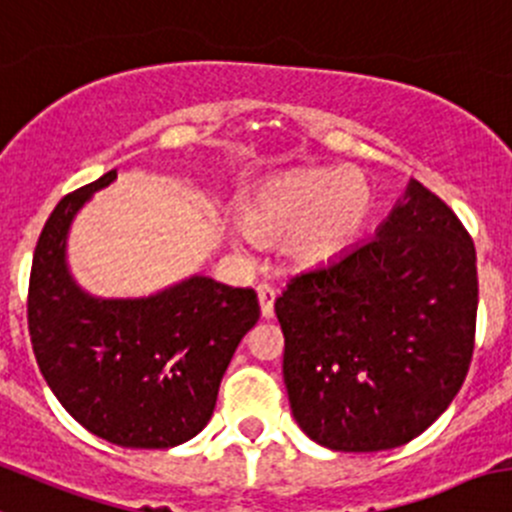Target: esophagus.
<instances>
[{
    "label": "esophagus",
    "instance_id": "obj_1",
    "mask_svg": "<svg viewBox=\"0 0 512 512\" xmlns=\"http://www.w3.org/2000/svg\"><path fill=\"white\" fill-rule=\"evenodd\" d=\"M257 300H260L262 317H267V320H270V317L275 315V290L262 282V285H257Z\"/></svg>",
    "mask_w": 512,
    "mask_h": 512
}]
</instances>
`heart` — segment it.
Listing matches in <instances>:
<instances>
[{
  "instance_id": "obj_1",
  "label": "heart",
  "mask_w": 512,
  "mask_h": 512,
  "mask_svg": "<svg viewBox=\"0 0 512 512\" xmlns=\"http://www.w3.org/2000/svg\"><path fill=\"white\" fill-rule=\"evenodd\" d=\"M372 190L357 172L295 170L270 180L245 207L242 225L255 240H282L292 262L325 265L360 237Z\"/></svg>"
}]
</instances>
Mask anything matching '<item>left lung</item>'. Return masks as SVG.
<instances>
[{
    "instance_id": "8db88e82",
    "label": "left lung",
    "mask_w": 512,
    "mask_h": 512,
    "mask_svg": "<svg viewBox=\"0 0 512 512\" xmlns=\"http://www.w3.org/2000/svg\"><path fill=\"white\" fill-rule=\"evenodd\" d=\"M275 315L297 425L340 453L398 448L448 410L470 370L473 237L413 180L377 237L292 277Z\"/></svg>"
}]
</instances>
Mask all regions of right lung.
<instances>
[{
  "label": "right lung",
  "instance_id": "add662e5",
  "mask_svg": "<svg viewBox=\"0 0 512 512\" xmlns=\"http://www.w3.org/2000/svg\"><path fill=\"white\" fill-rule=\"evenodd\" d=\"M114 177L64 195L44 222L29 272V337L44 380L82 428L122 448H175L210 423L260 305L250 287L210 277L145 300L84 295L64 265V237L74 212Z\"/></svg>",
  "mask_w": 512,
  "mask_h": 512
}]
</instances>
